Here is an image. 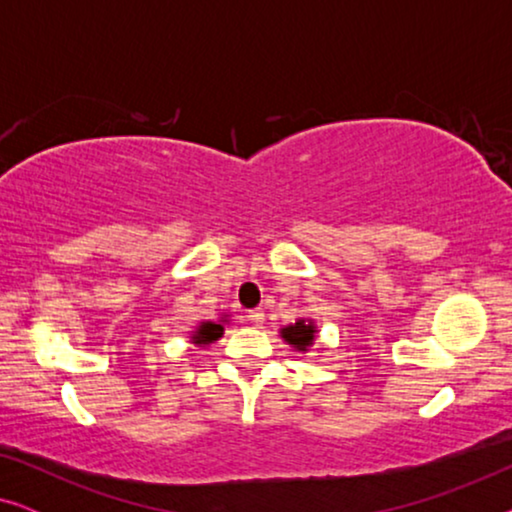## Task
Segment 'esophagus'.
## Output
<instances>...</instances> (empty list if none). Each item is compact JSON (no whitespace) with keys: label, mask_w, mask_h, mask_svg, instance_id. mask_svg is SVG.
Segmentation results:
<instances>
[{"label":"esophagus","mask_w":512,"mask_h":512,"mask_svg":"<svg viewBox=\"0 0 512 512\" xmlns=\"http://www.w3.org/2000/svg\"><path fill=\"white\" fill-rule=\"evenodd\" d=\"M247 317H249V321L254 326H263V321H265V314H263L261 307H256V310H249Z\"/></svg>","instance_id":"esophagus-1"}]
</instances>
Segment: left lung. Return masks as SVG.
<instances>
[{"label": "left lung", "mask_w": 512, "mask_h": 512, "mask_svg": "<svg viewBox=\"0 0 512 512\" xmlns=\"http://www.w3.org/2000/svg\"><path fill=\"white\" fill-rule=\"evenodd\" d=\"M279 333H282L284 342H289L293 349H298V352H307V349L312 347L314 335H317V326H314L312 319H298L296 324L284 326Z\"/></svg>", "instance_id": "1"}]
</instances>
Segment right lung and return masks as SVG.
I'll use <instances>...</instances> for the list:
<instances>
[{"label": "right lung", "instance_id": "1", "mask_svg": "<svg viewBox=\"0 0 512 512\" xmlns=\"http://www.w3.org/2000/svg\"><path fill=\"white\" fill-rule=\"evenodd\" d=\"M221 321H202V324L191 333L193 345H209V342L219 340L221 335H223V324H221Z\"/></svg>", "mask_w": 512, "mask_h": 512}]
</instances>
